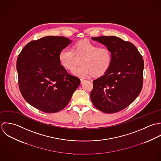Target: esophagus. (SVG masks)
Wrapping results in <instances>:
<instances>
[{
  "mask_svg": "<svg viewBox=\"0 0 161 161\" xmlns=\"http://www.w3.org/2000/svg\"><path fill=\"white\" fill-rule=\"evenodd\" d=\"M80 80H81V84H83V83L85 81V80L82 79V78H81V79H80Z\"/></svg>",
  "mask_w": 161,
  "mask_h": 161,
  "instance_id": "34e87169",
  "label": "esophagus"
}]
</instances>
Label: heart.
Here are the masks:
<instances>
[{
  "label": "heart",
  "instance_id": "heart-1",
  "mask_svg": "<svg viewBox=\"0 0 161 161\" xmlns=\"http://www.w3.org/2000/svg\"><path fill=\"white\" fill-rule=\"evenodd\" d=\"M75 55L83 57L80 64L75 68L72 73L77 76L86 78L92 74L97 76L104 75L110 68L113 62V55L108 47L99 46L89 40L76 42L71 49L64 48L58 53L60 65L66 69H72L75 65Z\"/></svg>",
  "mask_w": 161,
  "mask_h": 161
}]
</instances>
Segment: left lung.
I'll list each match as a JSON object with an SVG mask.
<instances>
[{
	"label": "left lung",
	"mask_w": 161,
	"mask_h": 161,
	"mask_svg": "<svg viewBox=\"0 0 161 161\" xmlns=\"http://www.w3.org/2000/svg\"><path fill=\"white\" fill-rule=\"evenodd\" d=\"M92 38L111 50L113 62L104 75L93 81L91 100L102 112H119L129 106L142 90L143 58L132 43L119 37L102 36Z\"/></svg>",
	"instance_id": "1"
}]
</instances>
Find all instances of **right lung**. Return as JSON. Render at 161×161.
I'll return each mask as SVG.
<instances>
[{
    "instance_id": "add662e5",
    "label": "right lung",
    "mask_w": 161,
    "mask_h": 161,
    "mask_svg": "<svg viewBox=\"0 0 161 161\" xmlns=\"http://www.w3.org/2000/svg\"><path fill=\"white\" fill-rule=\"evenodd\" d=\"M71 42L64 36H47L28 43L18 56L19 90L25 101L40 111H61L80 84L58 61L60 51Z\"/></svg>"
}]
</instances>
